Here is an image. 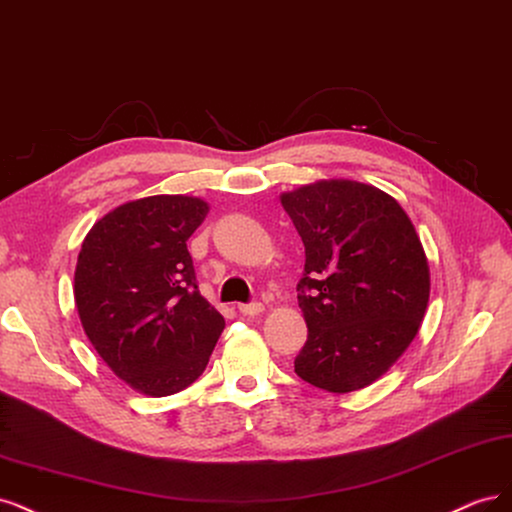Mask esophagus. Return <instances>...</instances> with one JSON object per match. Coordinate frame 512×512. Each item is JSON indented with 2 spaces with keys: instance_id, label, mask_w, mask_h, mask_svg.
I'll list each match as a JSON object with an SVG mask.
<instances>
[{
  "instance_id": "1",
  "label": "esophagus",
  "mask_w": 512,
  "mask_h": 512,
  "mask_svg": "<svg viewBox=\"0 0 512 512\" xmlns=\"http://www.w3.org/2000/svg\"><path fill=\"white\" fill-rule=\"evenodd\" d=\"M238 310H240V315H244V317H257V315H261V312H263V304L261 302L240 304Z\"/></svg>"
}]
</instances>
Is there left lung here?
<instances>
[{"label": "left lung", "instance_id": "obj_1", "mask_svg": "<svg viewBox=\"0 0 512 512\" xmlns=\"http://www.w3.org/2000/svg\"><path fill=\"white\" fill-rule=\"evenodd\" d=\"M280 204L306 249L295 374L329 393L364 389L415 340L430 302L417 229L389 193L357 180H317Z\"/></svg>", "mask_w": 512, "mask_h": 512}]
</instances>
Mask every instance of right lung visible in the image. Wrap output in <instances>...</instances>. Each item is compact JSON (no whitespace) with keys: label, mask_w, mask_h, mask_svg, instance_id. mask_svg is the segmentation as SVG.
Listing matches in <instances>:
<instances>
[{"label":"right lung","mask_w":512,"mask_h":512,"mask_svg":"<svg viewBox=\"0 0 512 512\" xmlns=\"http://www.w3.org/2000/svg\"><path fill=\"white\" fill-rule=\"evenodd\" d=\"M210 206L191 195H151L110 210L82 240L74 302L106 366L163 398L200 376L225 321L195 285L187 240Z\"/></svg>","instance_id":"right-lung-1"}]
</instances>
